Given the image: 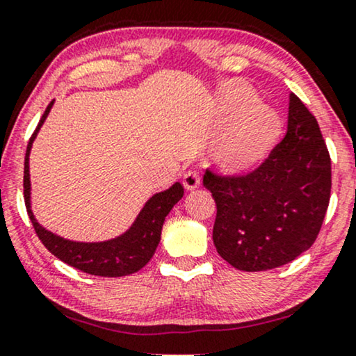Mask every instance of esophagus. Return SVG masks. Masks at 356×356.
Returning a JSON list of instances; mask_svg holds the SVG:
<instances>
[{
    "label": "esophagus",
    "instance_id": "esophagus-1",
    "mask_svg": "<svg viewBox=\"0 0 356 356\" xmlns=\"http://www.w3.org/2000/svg\"><path fill=\"white\" fill-rule=\"evenodd\" d=\"M199 184H201V177H199L197 170H188V172L183 175V186L186 188L188 191L196 189Z\"/></svg>",
    "mask_w": 356,
    "mask_h": 356
}]
</instances>
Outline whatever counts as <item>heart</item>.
Instances as JSON below:
<instances>
[{"label":"heart","instance_id":"obj_1","mask_svg":"<svg viewBox=\"0 0 356 356\" xmlns=\"http://www.w3.org/2000/svg\"><path fill=\"white\" fill-rule=\"evenodd\" d=\"M218 108L232 120L212 143V157L230 172H246L259 165L280 134V115L256 100V92L243 82H230L222 90Z\"/></svg>","mask_w":356,"mask_h":356}]
</instances>
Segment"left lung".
Masks as SVG:
<instances>
[{"instance_id":"obj_1","label":"left lung","mask_w":356,"mask_h":356,"mask_svg":"<svg viewBox=\"0 0 356 356\" xmlns=\"http://www.w3.org/2000/svg\"><path fill=\"white\" fill-rule=\"evenodd\" d=\"M330 184V157L318 121L290 94L285 138L254 172L204 175V186L217 204L212 233L217 252L246 272L295 261L318 238Z\"/></svg>"}]
</instances>
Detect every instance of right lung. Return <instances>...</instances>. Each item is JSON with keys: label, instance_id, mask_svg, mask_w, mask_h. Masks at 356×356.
Segmentation results:
<instances>
[{"label": "right lung", "instance_id": "1", "mask_svg": "<svg viewBox=\"0 0 356 356\" xmlns=\"http://www.w3.org/2000/svg\"><path fill=\"white\" fill-rule=\"evenodd\" d=\"M53 106V102L47 106L40 123L33 131L31 140L27 144L26 162H24V201H26L27 213L31 218L37 236L45 245V248L58 259L66 262L67 266L76 267L86 274L100 277H123L134 274L143 269L150 261L157 250L162 235V227L165 217L168 216L175 204L183 197L184 189L181 183H173L165 191L155 193L140 212L136 217L128 230L120 236L111 238L106 241H72L66 240L56 233L47 230L37 222L31 206V173H29V155H31L32 143L37 138L43 121L47 120Z\"/></svg>", "mask_w": 356, "mask_h": 356}]
</instances>
